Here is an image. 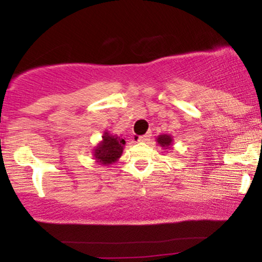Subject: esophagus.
<instances>
[{
    "label": "esophagus",
    "instance_id": "obj_1",
    "mask_svg": "<svg viewBox=\"0 0 262 262\" xmlns=\"http://www.w3.org/2000/svg\"><path fill=\"white\" fill-rule=\"evenodd\" d=\"M150 137H151V134H150V133H146L145 135H141V137L135 138V140L139 141V143H144V141H148V140L150 139Z\"/></svg>",
    "mask_w": 262,
    "mask_h": 262
}]
</instances>
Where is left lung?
Instances as JSON below:
<instances>
[{"instance_id":"1","label":"left lung","mask_w":262,"mask_h":262,"mask_svg":"<svg viewBox=\"0 0 262 262\" xmlns=\"http://www.w3.org/2000/svg\"><path fill=\"white\" fill-rule=\"evenodd\" d=\"M156 143H158L161 148L169 150L172 148L173 137H171V135H169V134H161L156 138Z\"/></svg>"}]
</instances>
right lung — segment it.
<instances>
[{
    "label": "right lung",
    "mask_w": 262,
    "mask_h": 262,
    "mask_svg": "<svg viewBox=\"0 0 262 262\" xmlns=\"http://www.w3.org/2000/svg\"><path fill=\"white\" fill-rule=\"evenodd\" d=\"M125 140L118 135L111 134L108 130H104L102 135V140L92 150V156L96 162L103 166L118 161L123 154Z\"/></svg>",
    "instance_id": "1"
}]
</instances>
